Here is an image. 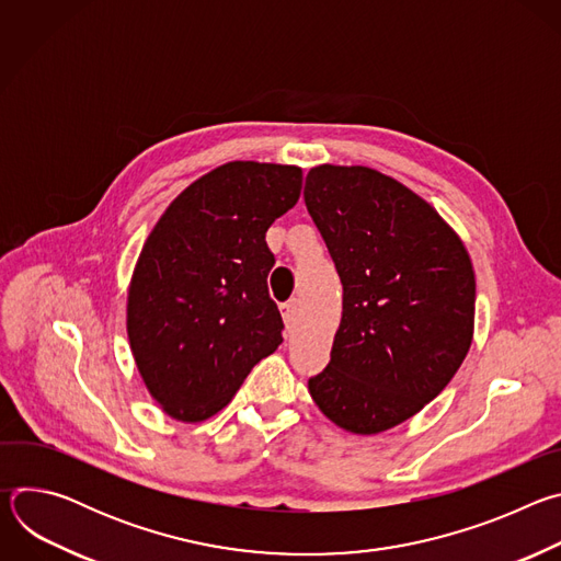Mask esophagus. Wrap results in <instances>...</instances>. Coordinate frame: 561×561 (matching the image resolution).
<instances>
[{
  "mask_svg": "<svg viewBox=\"0 0 561 561\" xmlns=\"http://www.w3.org/2000/svg\"><path fill=\"white\" fill-rule=\"evenodd\" d=\"M297 308H299V301L297 299H290V301H286L284 304V324H286V329L290 331V329H295V324H297Z\"/></svg>",
  "mask_w": 561,
  "mask_h": 561,
  "instance_id": "esophagus-1",
  "label": "esophagus"
}]
</instances>
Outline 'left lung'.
Returning <instances> with one entry per match:
<instances>
[{"label":"left lung","instance_id":"1","mask_svg":"<svg viewBox=\"0 0 561 561\" xmlns=\"http://www.w3.org/2000/svg\"><path fill=\"white\" fill-rule=\"evenodd\" d=\"M304 202L344 286L331 362L308 379L310 397L348 433L388 431L433 402L470 348L468 251L428 202L375 169L314 167Z\"/></svg>","mask_w":561,"mask_h":561}]
</instances>
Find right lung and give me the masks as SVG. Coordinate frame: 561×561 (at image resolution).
<instances>
[{
    "label": "right lung",
    "mask_w": 561,
    "mask_h": 561,
    "mask_svg": "<svg viewBox=\"0 0 561 561\" xmlns=\"http://www.w3.org/2000/svg\"><path fill=\"white\" fill-rule=\"evenodd\" d=\"M301 193V169L228 162L182 191L135 264L126 331L137 370L167 415L204 422L284 342L268 295L271 224Z\"/></svg>",
    "instance_id": "1"
}]
</instances>
